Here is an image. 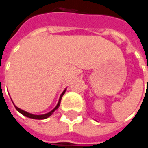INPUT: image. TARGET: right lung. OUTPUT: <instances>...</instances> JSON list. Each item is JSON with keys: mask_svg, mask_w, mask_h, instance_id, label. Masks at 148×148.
Returning a JSON list of instances; mask_svg holds the SVG:
<instances>
[{"mask_svg": "<svg viewBox=\"0 0 148 148\" xmlns=\"http://www.w3.org/2000/svg\"><path fill=\"white\" fill-rule=\"evenodd\" d=\"M65 91H66V90H64V91H63V92L62 93V95H61V97H60V99H59V102H58V103H57V105L56 106V108H55L54 110H52L50 112H49V113H47V114H45V115H32V114H30V113H28V112L25 111V110H20L19 108H18V107H16V106H15V108H16V110H17L18 112H20L22 115H24V116H27V117H29V118L38 119V120H41V119H45V118H47V117L50 116L52 115V113L55 111V110L58 109V107L60 106V103H61L62 97V95L65 93Z\"/></svg>", "mask_w": 148, "mask_h": 148, "instance_id": "1", "label": "right lung"}]
</instances>
